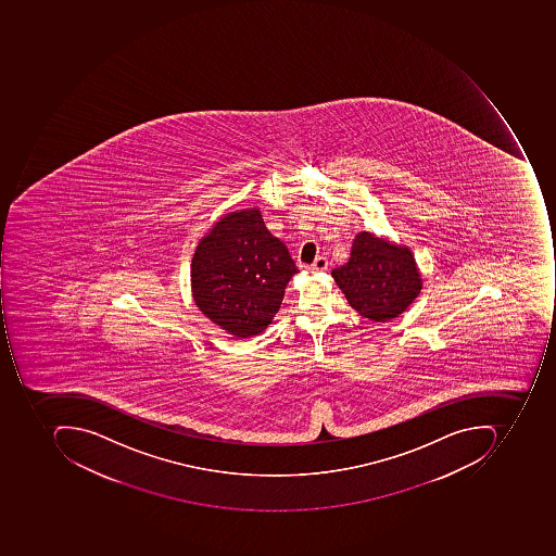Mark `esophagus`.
<instances>
[{
  "label": "esophagus",
  "mask_w": 556,
  "mask_h": 556,
  "mask_svg": "<svg viewBox=\"0 0 556 556\" xmlns=\"http://www.w3.org/2000/svg\"><path fill=\"white\" fill-rule=\"evenodd\" d=\"M329 267V261L326 257H316L314 264H311L308 269L313 270V273H319V270H326Z\"/></svg>",
  "instance_id": "esophagus-1"
}]
</instances>
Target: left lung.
<instances>
[{"label": "left lung", "mask_w": 556, "mask_h": 556, "mask_svg": "<svg viewBox=\"0 0 556 556\" xmlns=\"http://www.w3.org/2000/svg\"><path fill=\"white\" fill-rule=\"evenodd\" d=\"M332 277L351 307L375 323L403 314L422 287L413 252L369 232L357 233L348 264Z\"/></svg>", "instance_id": "left-lung-1"}]
</instances>
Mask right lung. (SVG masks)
<instances>
[{
  "label": "right lung",
  "instance_id": "1",
  "mask_svg": "<svg viewBox=\"0 0 556 556\" xmlns=\"http://www.w3.org/2000/svg\"><path fill=\"white\" fill-rule=\"evenodd\" d=\"M295 273L286 243L267 230L258 208L230 212L197 245L193 301L233 338H251L273 323Z\"/></svg>",
  "mask_w": 556,
  "mask_h": 556
}]
</instances>
